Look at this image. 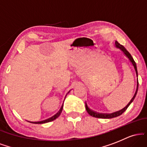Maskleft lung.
Returning <instances> with one entry per match:
<instances>
[{
	"instance_id": "left-lung-1",
	"label": "left lung",
	"mask_w": 147,
	"mask_h": 147,
	"mask_svg": "<svg viewBox=\"0 0 147 147\" xmlns=\"http://www.w3.org/2000/svg\"><path fill=\"white\" fill-rule=\"evenodd\" d=\"M115 47L117 48H119L123 52V53L124 54V55L127 57L128 59H129V60L130 61V62H131V63H132L133 68H134V70L135 71H136V77H137V86H136V92H135L134 93V95H133V97L131 98V100H130V102H129V104L126 105L125 107L123 108L122 109H121V110L118 111H116V112H114V113H97L96 112V111H94L92 110H91L90 108L88 107L87 105L86 102V109L88 113L90 115L92 116V117H97V118H103V119H111V118H113V117H118V116H119L120 115H122L123 113L125 111L126 109H127V108L129 107L130 104H131V103L133 102V101L134 100L135 97H136V95H137V92H138V70H137V66H136V62H135L134 59H133V58L132 57V56L131 55V54L129 53V52L126 50V49L124 48V46H123L122 45L119 44V43L117 41H115Z\"/></svg>"
}]
</instances>
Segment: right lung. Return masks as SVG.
<instances>
[{
    "label": "right lung",
    "mask_w": 147,
    "mask_h": 147,
    "mask_svg": "<svg viewBox=\"0 0 147 147\" xmlns=\"http://www.w3.org/2000/svg\"><path fill=\"white\" fill-rule=\"evenodd\" d=\"M69 92H70V91H69ZM66 95H65V97H66ZM64 100H65V99H64ZM63 102H64V101H63ZM63 104H62L61 107L60 108L59 111L56 114L52 116V117L48 118V119H45V120H43V121H40V122H30V121H28V122H30V123H33V124H44V123L52 122V121H53V120H55V119H56L60 115V114L61 113V111H62V110H63Z\"/></svg>",
    "instance_id": "1"
}]
</instances>
